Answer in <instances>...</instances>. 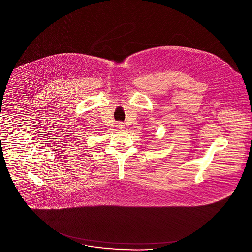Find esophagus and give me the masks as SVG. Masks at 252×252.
<instances>
[{"mask_svg":"<svg viewBox=\"0 0 252 252\" xmlns=\"http://www.w3.org/2000/svg\"><path fill=\"white\" fill-rule=\"evenodd\" d=\"M117 128H118V129H121V130H123V129L125 128V125H124L123 123H119V124H117Z\"/></svg>","mask_w":252,"mask_h":252,"instance_id":"34e87169","label":"esophagus"}]
</instances>
